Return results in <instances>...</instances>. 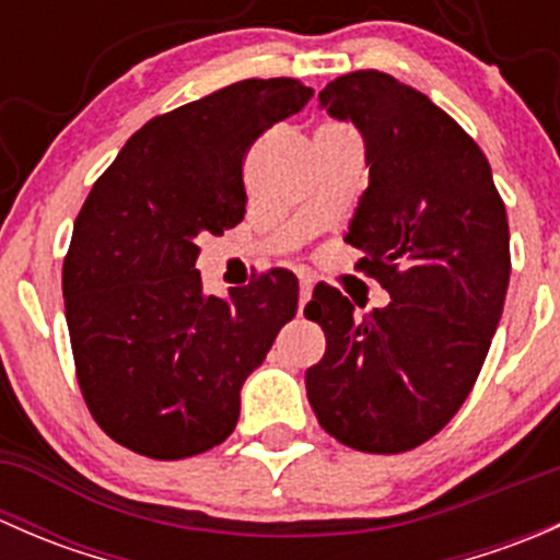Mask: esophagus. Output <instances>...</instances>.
<instances>
[{"instance_id": "1", "label": "esophagus", "mask_w": 560, "mask_h": 560, "mask_svg": "<svg viewBox=\"0 0 560 560\" xmlns=\"http://www.w3.org/2000/svg\"><path fill=\"white\" fill-rule=\"evenodd\" d=\"M312 290H314L312 281H308V279H301V308L306 306L308 298H312Z\"/></svg>"}]
</instances>
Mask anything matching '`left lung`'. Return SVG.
<instances>
[{
    "label": "left lung",
    "instance_id": "obj_1",
    "mask_svg": "<svg viewBox=\"0 0 560 560\" xmlns=\"http://www.w3.org/2000/svg\"><path fill=\"white\" fill-rule=\"evenodd\" d=\"M319 107L363 135L369 186L343 241L389 303L354 319L336 287H316L303 314L327 349L308 404L347 447L406 453L453 420L488 358L510 287L506 208L460 124L387 72L336 78Z\"/></svg>",
    "mask_w": 560,
    "mask_h": 560
}]
</instances>
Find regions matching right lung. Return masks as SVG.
I'll list each match as a JSON object with an SVG mask.
<instances>
[{"label":"right lung","instance_id":"obj_1","mask_svg":"<svg viewBox=\"0 0 560 560\" xmlns=\"http://www.w3.org/2000/svg\"><path fill=\"white\" fill-rule=\"evenodd\" d=\"M312 97L292 78H248L151 118L83 202L65 314L89 411L121 447L178 460L235 431L241 387L298 312V279L270 270L206 295L197 238L244 219L248 145Z\"/></svg>","mask_w":560,"mask_h":560}]
</instances>
